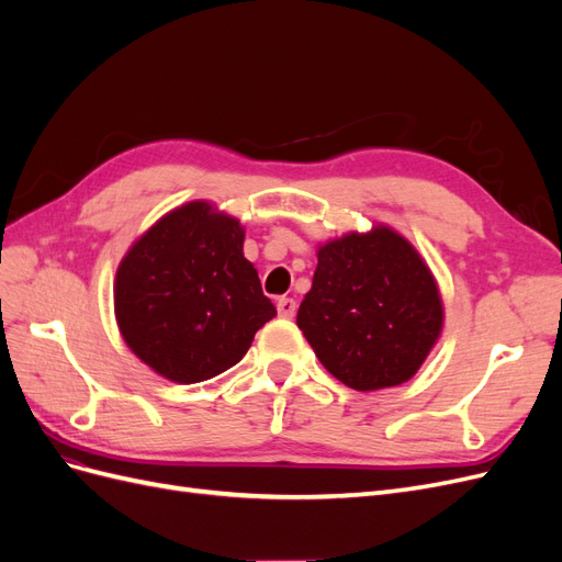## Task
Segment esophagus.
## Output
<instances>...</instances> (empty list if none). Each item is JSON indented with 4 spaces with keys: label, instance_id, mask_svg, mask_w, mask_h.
<instances>
[{
    "label": "esophagus",
    "instance_id": "esophagus-1",
    "mask_svg": "<svg viewBox=\"0 0 562 562\" xmlns=\"http://www.w3.org/2000/svg\"><path fill=\"white\" fill-rule=\"evenodd\" d=\"M278 315H280V317H294V315H296V301L282 296V299L278 301Z\"/></svg>",
    "mask_w": 562,
    "mask_h": 562
}]
</instances>
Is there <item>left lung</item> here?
<instances>
[{"mask_svg":"<svg viewBox=\"0 0 562 562\" xmlns=\"http://www.w3.org/2000/svg\"><path fill=\"white\" fill-rule=\"evenodd\" d=\"M296 324L334 378L373 392L418 373L443 331V301L420 251L373 224L317 247Z\"/></svg>","mask_w":562,"mask_h":562,"instance_id":"left-lung-1","label":"left lung"}]
</instances>
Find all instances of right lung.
<instances>
[{"label":"right lung","mask_w":562,"mask_h":562,"mask_svg":"<svg viewBox=\"0 0 562 562\" xmlns=\"http://www.w3.org/2000/svg\"><path fill=\"white\" fill-rule=\"evenodd\" d=\"M240 220L207 201L162 214L125 251L114 280L119 331L135 357L172 383H201L245 357L276 317L243 255Z\"/></svg>","instance_id":"obj_1"}]
</instances>
